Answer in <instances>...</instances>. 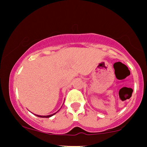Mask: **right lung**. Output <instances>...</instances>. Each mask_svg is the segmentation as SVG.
<instances>
[{
  "mask_svg": "<svg viewBox=\"0 0 147 147\" xmlns=\"http://www.w3.org/2000/svg\"><path fill=\"white\" fill-rule=\"evenodd\" d=\"M59 110H58V111H59ZM58 111H57V112H58ZM57 112L54 113H53V114H51V115H36V114H35V115L38 116V117H42V118H49V117H51L53 116L54 115H55V114H56Z\"/></svg>",
  "mask_w": 147,
  "mask_h": 147,
  "instance_id": "obj_1",
  "label": "right lung"
}]
</instances>
